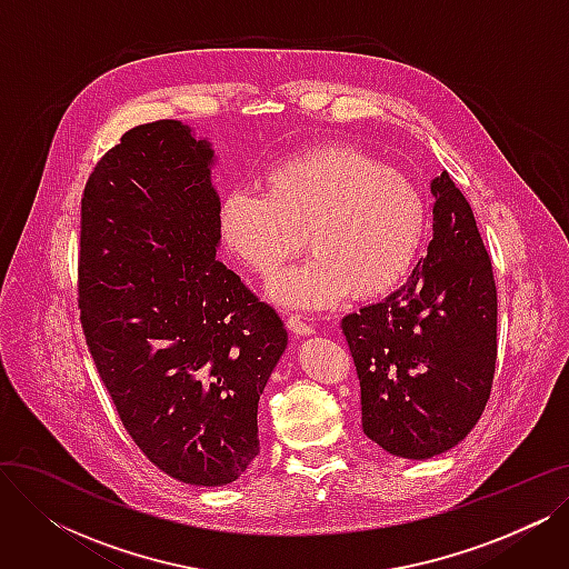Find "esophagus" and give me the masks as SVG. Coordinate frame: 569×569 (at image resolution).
Masks as SVG:
<instances>
[{
	"label": "esophagus",
	"mask_w": 569,
	"mask_h": 569,
	"mask_svg": "<svg viewBox=\"0 0 569 569\" xmlns=\"http://www.w3.org/2000/svg\"><path fill=\"white\" fill-rule=\"evenodd\" d=\"M288 330L295 335V337H311L316 330L313 327L309 325V322H305L300 316H290L288 318Z\"/></svg>",
	"instance_id": "obj_1"
}]
</instances>
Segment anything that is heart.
Segmentation results:
<instances>
[{
    "label": "heart",
    "instance_id": "obj_1",
    "mask_svg": "<svg viewBox=\"0 0 569 569\" xmlns=\"http://www.w3.org/2000/svg\"><path fill=\"white\" fill-rule=\"evenodd\" d=\"M264 193L230 191L217 226L226 253L258 277L302 251L267 292L283 309L320 311L392 292L422 251L429 214L412 179L352 144L292 154L262 174Z\"/></svg>",
    "mask_w": 569,
    "mask_h": 569
}]
</instances>
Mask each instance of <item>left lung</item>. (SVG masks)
I'll return each mask as SVG.
<instances>
[{"mask_svg": "<svg viewBox=\"0 0 569 569\" xmlns=\"http://www.w3.org/2000/svg\"><path fill=\"white\" fill-rule=\"evenodd\" d=\"M433 239L410 279L341 330L362 390V429L385 452L425 461L480 420L496 369L491 260L452 177L431 179Z\"/></svg>", "mask_w": 569, "mask_h": 569, "instance_id": "left-lung-1", "label": "left lung"}]
</instances>
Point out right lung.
I'll list each match as a JSON object with an SVG mask.
<instances>
[{
	"mask_svg": "<svg viewBox=\"0 0 569 569\" xmlns=\"http://www.w3.org/2000/svg\"><path fill=\"white\" fill-rule=\"evenodd\" d=\"M214 147L161 119L122 136L82 196L80 322L144 457L193 487L260 452L258 401L288 348L277 311L219 262Z\"/></svg>",
	"mask_w": 569,
	"mask_h": 569,
	"instance_id": "right-lung-1",
	"label": "right lung"
}]
</instances>
